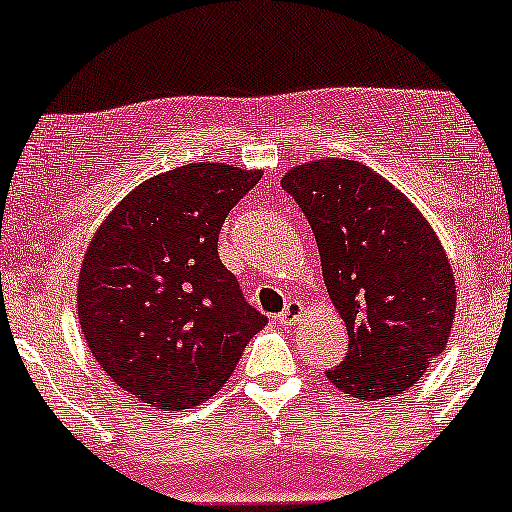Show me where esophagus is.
Instances as JSON below:
<instances>
[{
    "mask_svg": "<svg viewBox=\"0 0 512 512\" xmlns=\"http://www.w3.org/2000/svg\"><path fill=\"white\" fill-rule=\"evenodd\" d=\"M303 312H305V305L300 303V300H291V303L286 305V310L281 312L279 317V324H283V326H288V324H295V322H300V317H303Z\"/></svg>",
    "mask_w": 512,
    "mask_h": 512,
    "instance_id": "esophagus-1",
    "label": "esophagus"
}]
</instances>
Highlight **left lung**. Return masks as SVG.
Wrapping results in <instances>:
<instances>
[{"mask_svg":"<svg viewBox=\"0 0 512 512\" xmlns=\"http://www.w3.org/2000/svg\"><path fill=\"white\" fill-rule=\"evenodd\" d=\"M310 221L348 353L326 379L360 400H389L443 353L455 276L429 221L393 183L353 159H317L281 178Z\"/></svg>","mask_w":512,"mask_h":512,"instance_id":"obj_1","label":"left lung"}]
</instances>
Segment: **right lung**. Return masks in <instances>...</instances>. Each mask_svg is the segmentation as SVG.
Segmentation results:
<instances>
[{
  "label": "right lung",
  "mask_w": 512,
  "mask_h": 512,
  "mask_svg": "<svg viewBox=\"0 0 512 512\" xmlns=\"http://www.w3.org/2000/svg\"><path fill=\"white\" fill-rule=\"evenodd\" d=\"M260 178L221 162L164 171L123 197L85 250V343L150 408L183 412L212 398L267 324L217 252L226 214Z\"/></svg>",
  "instance_id": "add662e5"
}]
</instances>
